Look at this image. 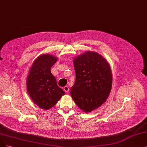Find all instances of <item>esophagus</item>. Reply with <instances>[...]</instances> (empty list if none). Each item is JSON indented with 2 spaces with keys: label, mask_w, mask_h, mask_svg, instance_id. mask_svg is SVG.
<instances>
[{
  "label": "esophagus",
  "mask_w": 147,
  "mask_h": 147,
  "mask_svg": "<svg viewBox=\"0 0 147 147\" xmlns=\"http://www.w3.org/2000/svg\"><path fill=\"white\" fill-rule=\"evenodd\" d=\"M64 90L65 91V92L68 93L69 92V88L67 86H65L64 88Z\"/></svg>",
  "instance_id": "obj_1"
}]
</instances>
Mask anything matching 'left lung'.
Returning a JSON list of instances; mask_svg holds the SVG:
<instances>
[{
	"label": "left lung",
	"instance_id": "8db88e82",
	"mask_svg": "<svg viewBox=\"0 0 147 147\" xmlns=\"http://www.w3.org/2000/svg\"><path fill=\"white\" fill-rule=\"evenodd\" d=\"M74 65L76 78L70 95L81 109L91 112L104 103L111 92L110 65L100 54L90 51L74 58Z\"/></svg>",
	"mask_w": 147,
	"mask_h": 147
}]
</instances>
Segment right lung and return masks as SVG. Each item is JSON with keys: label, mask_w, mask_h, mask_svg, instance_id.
<instances>
[{"label": "right lung", "mask_w": 147, "mask_h": 147, "mask_svg": "<svg viewBox=\"0 0 147 147\" xmlns=\"http://www.w3.org/2000/svg\"><path fill=\"white\" fill-rule=\"evenodd\" d=\"M57 61V58L51 55H40L34 60L27 77V89L30 98L44 110L52 108L65 94L58 87L50 70Z\"/></svg>", "instance_id": "obj_1"}]
</instances>
